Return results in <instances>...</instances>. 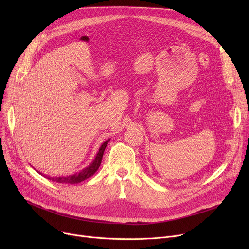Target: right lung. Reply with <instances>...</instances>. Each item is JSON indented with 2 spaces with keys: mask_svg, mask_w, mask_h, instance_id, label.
<instances>
[{
  "mask_svg": "<svg viewBox=\"0 0 249 249\" xmlns=\"http://www.w3.org/2000/svg\"><path fill=\"white\" fill-rule=\"evenodd\" d=\"M110 141V139L105 141L103 144L101 145L95 160H93L90 164H89L86 168H84L83 171L75 173L74 175H70L68 177H48V176H44L43 174L39 173L43 175L46 178L52 180V181H55L58 182V184H71V185H74V184H78V182H82L84 180H86L87 178H89V177L93 176L96 172L97 169L99 168L101 162H102V159H103V154L105 151V148L108 145V142Z\"/></svg>",
  "mask_w": 249,
  "mask_h": 249,
  "instance_id": "right-lung-1",
  "label": "right lung"
}]
</instances>
